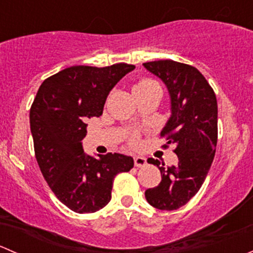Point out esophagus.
Returning a JSON list of instances; mask_svg holds the SVG:
<instances>
[{
	"label": "esophagus",
	"instance_id": "34e87169",
	"mask_svg": "<svg viewBox=\"0 0 253 253\" xmlns=\"http://www.w3.org/2000/svg\"><path fill=\"white\" fill-rule=\"evenodd\" d=\"M147 165V159L144 157H139V155H136L134 157V167L137 168H143Z\"/></svg>",
	"mask_w": 253,
	"mask_h": 253
}]
</instances>
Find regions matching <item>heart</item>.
Masks as SVG:
<instances>
[{"label": "heart", "mask_w": 253, "mask_h": 253, "mask_svg": "<svg viewBox=\"0 0 253 253\" xmlns=\"http://www.w3.org/2000/svg\"><path fill=\"white\" fill-rule=\"evenodd\" d=\"M154 84H157V83H155L154 81H152V79L143 78V79H141V81H138L136 84H134V85H133V91L142 90V89L148 88V86H150V85H154ZM131 144H133V145L138 144V138H137V136L132 137V138H131Z\"/></svg>", "instance_id": "heart-1"}]
</instances>
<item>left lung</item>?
<instances>
[{
  "label": "left lung",
  "mask_w": 253,
  "mask_h": 253,
  "mask_svg": "<svg viewBox=\"0 0 253 253\" xmlns=\"http://www.w3.org/2000/svg\"><path fill=\"white\" fill-rule=\"evenodd\" d=\"M147 71L167 85L171 115L160 136L175 144L178 163L165 168L159 160L148 159L159 168L162 181L148 188V203L162 211L185 206L205 182L215 154L218 139V104L214 90L196 67L172 60L143 63Z\"/></svg>",
  "instance_id": "8db88e82"
}]
</instances>
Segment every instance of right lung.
<instances>
[{
    "label": "right lung",
    "instance_id": "right-lung-1",
    "mask_svg": "<svg viewBox=\"0 0 253 253\" xmlns=\"http://www.w3.org/2000/svg\"><path fill=\"white\" fill-rule=\"evenodd\" d=\"M133 65L72 66L42 82L30 108L35 158L56 197L76 213H94L111 200L112 182L133 168V158L83 150L86 119L103 114L106 98Z\"/></svg>",
    "mask_w": 253,
    "mask_h": 253
}]
</instances>
